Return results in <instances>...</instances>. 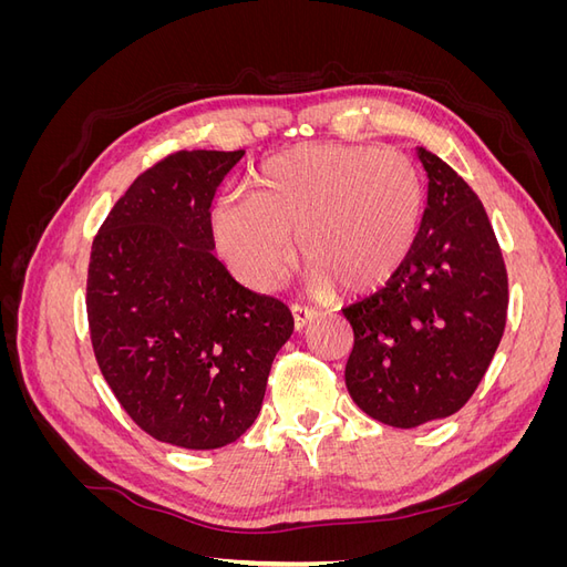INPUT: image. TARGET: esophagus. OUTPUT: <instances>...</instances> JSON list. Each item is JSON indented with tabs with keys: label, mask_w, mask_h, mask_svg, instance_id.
I'll return each mask as SVG.
<instances>
[{
	"label": "esophagus",
	"mask_w": 567,
	"mask_h": 567,
	"mask_svg": "<svg viewBox=\"0 0 567 567\" xmlns=\"http://www.w3.org/2000/svg\"><path fill=\"white\" fill-rule=\"evenodd\" d=\"M290 312H293L296 331L305 329V326L315 319V310H310V307H302V305H290Z\"/></svg>",
	"instance_id": "obj_1"
}]
</instances>
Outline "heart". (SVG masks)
I'll return each mask as SVG.
<instances>
[{"mask_svg":"<svg viewBox=\"0 0 567 567\" xmlns=\"http://www.w3.org/2000/svg\"><path fill=\"white\" fill-rule=\"evenodd\" d=\"M423 203L419 167L402 151L305 144L257 169L248 198H221L213 234L225 262L252 288L281 277L298 234L317 281L367 293L404 265Z\"/></svg>","mask_w":567,"mask_h":567,"instance_id":"b5f03b06","label":"heart"}]
</instances>
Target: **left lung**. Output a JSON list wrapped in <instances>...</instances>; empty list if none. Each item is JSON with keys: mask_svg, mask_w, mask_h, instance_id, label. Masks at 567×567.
Here are the masks:
<instances>
[{"mask_svg": "<svg viewBox=\"0 0 567 567\" xmlns=\"http://www.w3.org/2000/svg\"><path fill=\"white\" fill-rule=\"evenodd\" d=\"M427 205L394 277L342 310L354 331L346 383L354 404L394 427L447 419L471 400L508 310L504 255L473 188L419 148Z\"/></svg>", "mask_w": 567, "mask_h": 567, "instance_id": "8db88e82", "label": "left lung"}]
</instances>
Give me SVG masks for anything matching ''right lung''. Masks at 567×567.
<instances>
[{
	"label": "right lung",
	"instance_id": "add662e5",
	"mask_svg": "<svg viewBox=\"0 0 567 567\" xmlns=\"http://www.w3.org/2000/svg\"><path fill=\"white\" fill-rule=\"evenodd\" d=\"M244 151H177L132 182L101 225L87 271L96 364L144 433L217 450L260 414L288 307L213 255L210 205Z\"/></svg>",
	"mask_w": 567,
	"mask_h": 567
}]
</instances>
